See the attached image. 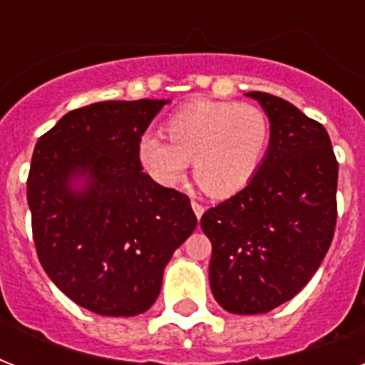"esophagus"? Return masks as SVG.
Wrapping results in <instances>:
<instances>
[{
  "instance_id": "34e87169",
  "label": "esophagus",
  "mask_w": 365,
  "mask_h": 365,
  "mask_svg": "<svg viewBox=\"0 0 365 365\" xmlns=\"http://www.w3.org/2000/svg\"><path fill=\"white\" fill-rule=\"evenodd\" d=\"M191 208H193L195 216H197V217H199V220H200V216H202V214H205V206L199 205V202H197V200H191Z\"/></svg>"
}]
</instances>
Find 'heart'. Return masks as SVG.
<instances>
[{
  "label": "heart",
  "instance_id": "b5f03b06",
  "mask_svg": "<svg viewBox=\"0 0 365 365\" xmlns=\"http://www.w3.org/2000/svg\"><path fill=\"white\" fill-rule=\"evenodd\" d=\"M269 119L252 104L195 100L166 121L165 138L145 134L140 160L165 185L193 166V180L210 197L237 193L255 176L269 143Z\"/></svg>",
  "mask_w": 365,
  "mask_h": 365
}]
</instances>
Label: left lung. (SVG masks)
I'll use <instances>...</instances> for the list:
<instances>
[{"label": "left lung", "mask_w": 365, "mask_h": 365, "mask_svg": "<svg viewBox=\"0 0 365 365\" xmlns=\"http://www.w3.org/2000/svg\"><path fill=\"white\" fill-rule=\"evenodd\" d=\"M246 96L269 117V149L248 185L206 210L200 227L212 242L217 303L261 314L299 294L329 250L339 165L320 123L272 94Z\"/></svg>", "instance_id": "left-lung-1"}]
</instances>
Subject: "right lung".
<instances>
[{
    "instance_id": "add662e5",
    "label": "right lung",
    "mask_w": 365,
    "mask_h": 365,
    "mask_svg": "<svg viewBox=\"0 0 365 365\" xmlns=\"http://www.w3.org/2000/svg\"><path fill=\"white\" fill-rule=\"evenodd\" d=\"M165 104L73 110L31 155L26 191L37 257L71 301L102 317L148 311L174 250L197 227L187 195L142 172L140 140Z\"/></svg>"
}]
</instances>
